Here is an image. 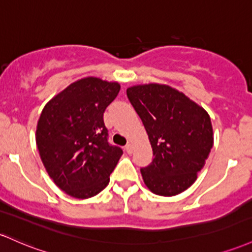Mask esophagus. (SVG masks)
<instances>
[{
  "label": "esophagus",
  "instance_id": "esophagus-1",
  "mask_svg": "<svg viewBox=\"0 0 252 252\" xmlns=\"http://www.w3.org/2000/svg\"><path fill=\"white\" fill-rule=\"evenodd\" d=\"M126 153H128V154L132 153V151H134V147H132L131 143H128V145L126 146Z\"/></svg>",
  "mask_w": 252,
  "mask_h": 252
}]
</instances>
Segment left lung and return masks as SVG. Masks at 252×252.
<instances>
[{
    "label": "left lung",
    "mask_w": 252,
    "mask_h": 252,
    "mask_svg": "<svg viewBox=\"0 0 252 252\" xmlns=\"http://www.w3.org/2000/svg\"><path fill=\"white\" fill-rule=\"evenodd\" d=\"M126 95L153 149V161L141 168L146 187L159 196L183 192L195 183L214 143L208 112L168 85L131 86Z\"/></svg>",
    "instance_id": "8db88e82"
}]
</instances>
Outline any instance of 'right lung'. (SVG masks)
Listing matches in <instances>:
<instances>
[{
    "instance_id": "1",
    "label": "right lung",
    "mask_w": 252,
    "mask_h": 252,
    "mask_svg": "<svg viewBox=\"0 0 252 252\" xmlns=\"http://www.w3.org/2000/svg\"><path fill=\"white\" fill-rule=\"evenodd\" d=\"M121 90L118 82L80 79L44 106L35 143L44 167L67 195L90 198L106 188L123 154L107 142L105 109Z\"/></svg>"
}]
</instances>
